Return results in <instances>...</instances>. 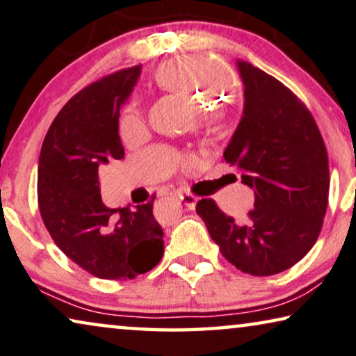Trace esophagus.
I'll use <instances>...</instances> for the list:
<instances>
[{"label":"esophagus","mask_w":356,"mask_h":356,"mask_svg":"<svg viewBox=\"0 0 356 356\" xmlns=\"http://www.w3.org/2000/svg\"><path fill=\"white\" fill-rule=\"evenodd\" d=\"M179 200L183 202V205L184 207H188L189 210H194L195 209V204H197V199L194 195H191V194H183V195H179Z\"/></svg>","instance_id":"34e87169"}]
</instances>
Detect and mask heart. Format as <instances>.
<instances>
[{
	"label": "heart",
	"mask_w": 356,
	"mask_h": 356,
	"mask_svg": "<svg viewBox=\"0 0 356 356\" xmlns=\"http://www.w3.org/2000/svg\"><path fill=\"white\" fill-rule=\"evenodd\" d=\"M163 90L183 95L199 108L218 109L229 102L235 79L229 68L204 57H178L161 65L154 74ZM119 134L125 145H136L146 136V122L141 109L132 105L122 113Z\"/></svg>",
	"instance_id": "obj_1"
}]
</instances>
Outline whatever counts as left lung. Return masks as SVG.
Instances as JSON below:
<instances>
[{
	"label": "left lung",
	"mask_w": 356,
	"mask_h": 356,
	"mask_svg": "<svg viewBox=\"0 0 356 356\" xmlns=\"http://www.w3.org/2000/svg\"><path fill=\"white\" fill-rule=\"evenodd\" d=\"M243 114L224 161L254 191L248 221L235 222L211 199L197 202L221 254L238 270L266 277L296 264L318 238L330 191L327 152L315 119L280 81L235 62Z\"/></svg>",
	"instance_id": "left-lung-1"
}]
</instances>
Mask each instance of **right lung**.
Segmentation results:
<instances>
[{"mask_svg": "<svg viewBox=\"0 0 356 356\" xmlns=\"http://www.w3.org/2000/svg\"><path fill=\"white\" fill-rule=\"evenodd\" d=\"M141 74V65L116 71L78 92L49 127L38 161V204L57 247L92 275L135 278L159 264L163 231L152 202L108 209L98 175L122 159L119 113Z\"/></svg>", "mask_w": 356, "mask_h": 356, "instance_id": "obj_1", "label": "right lung"}]
</instances>
